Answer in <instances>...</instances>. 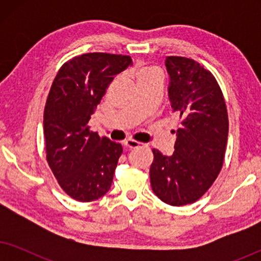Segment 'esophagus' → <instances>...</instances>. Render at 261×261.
I'll use <instances>...</instances> for the list:
<instances>
[{"mask_svg": "<svg viewBox=\"0 0 261 261\" xmlns=\"http://www.w3.org/2000/svg\"><path fill=\"white\" fill-rule=\"evenodd\" d=\"M123 145L129 149H135V148L142 147V145H144V144H141V142L135 141V140H126L123 142Z\"/></svg>", "mask_w": 261, "mask_h": 261, "instance_id": "1", "label": "esophagus"}]
</instances>
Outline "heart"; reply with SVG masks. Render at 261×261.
Segmentation results:
<instances>
[{
	"label": "heart",
	"instance_id": "b5f03b06",
	"mask_svg": "<svg viewBox=\"0 0 261 261\" xmlns=\"http://www.w3.org/2000/svg\"><path fill=\"white\" fill-rule=\"evenodd\" d=\"M134 77L137 80L138 84L142 83V82L152 80V78H159L162 80V71H160L156 66L148 65V64H142V65L138 66L134 71Z\"/></svg>",
	"mask_w": 261,
	"mask_h": 261
}]
</instances>
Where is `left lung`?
Listing matches in <instances>:
<instances>
[{
    "mask_svg": "<svg viewBox=\"0 0 261 261\" xmlns=\"http://www.w3.org/2000/svg\"><path fill=\"white\" fill-rule=\"evenodd\" d=\"M169 97L179 117L174 152L153 148L152 190L164 203L191 204L208 191L222 169L228 139L226 102L214 74L185 57H166Z\"/></svg>",
    "mask_w": 261,
    "mask_h": 261,
    "instance_id": "1",
    "label": "left lung"
}]
</instances>
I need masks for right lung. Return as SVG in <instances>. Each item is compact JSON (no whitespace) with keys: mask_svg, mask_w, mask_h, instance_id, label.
I'll return each mask as SVG.
<instances>
[{"mask_svg":"<svg viewBox=\"0 0 261 261\" xmlns=\"http://www.w3.org/2000/svg\"><path fill=\"white\" fill-rule=\"evenodd\" d=\"M129 65V56L85 53L64 63L52 83L44 112L46 159L60 188L78 202L98 199L112 187L122 146L88 123L114 77Z\"/></svg>","mask_w":261,"mask_h":261,"instance_id":"obj_1","label":"right lung"}]
</instances>
